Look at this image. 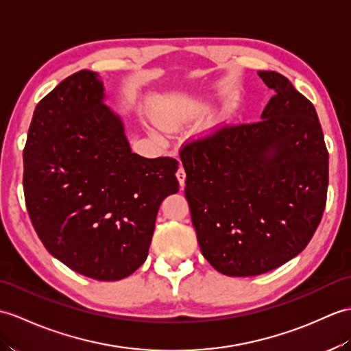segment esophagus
Returning a JSON list of instances; mask_svg holds the SVG:
<instances>
[{"instance_id": "obj_1", "label": "esophagus", "mask_w": 351, "mask_h": 351, "mask_svg": "<svg viewBox=\"0 0 351 351\" xmlns=\"http://www.w3.org/2000/svg\"><path fill=\"white\" fill-rule=\"evenodd\" d=\"M185 170H184V167L182 166H179V169H178V172H176V178H178V181H179V185H181V189L182 186L185 185Z\"/></svg>"}]
</instances>
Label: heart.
I'll return each instance as SVG.
<instances>
[{"mask_svg":"<svg viewBox=\"0 0 351 351\" xmlns=\"http://www.w3.org/2000/svg\"><path fill=\"white\" fill-rule=\"evenodd\" d=\"M179 121H181V118L176 112H166L165 115H161V124L167 128H175L179 124Z\"/></svg>","mask_w":351,"mask_h":351,"instance_id":"1","label":"heart"}]
</instances>
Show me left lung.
Here are the masks:
<instances>
[{
    "label": "left lung",
    "instance_id": "8db88e82",
    "mask_svg": "<svg viewBox=\"0 0 351 351\" xmlns=\"http://www.w3.org/2000/svg\"><path fill=\"white\" fill-rule=\"evenodd\" d=\"M258 76L275 91L262 119L224 125L179 151L202 254L229 276L260 275L296 257L328 195L329 154L313 103L280 73Z\"/></svg>",
    "mask_w": 351,
    "mask_h": 351
}]
</instances>
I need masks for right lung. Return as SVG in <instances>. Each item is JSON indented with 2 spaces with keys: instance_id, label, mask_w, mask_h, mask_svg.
<instances>
[{
  "instance_id": "1",
  "label": "right lung",
  "mask_w": 351,
  "mask_h": 351,
  "mask_svg": "<svg viewBox=\"0 0 351 351\" xmlns=\"http://www.w3.org/2000/svg\"><path fill=\"white\" fill-rule=\"evenodd\" d=\"M103 100V82L89 70L40 100L23 148V194L55 258L89 278L117 281L148 257L161 202L179 190L178 161L132 152Z\"/></svg>"
}]
</instances>
